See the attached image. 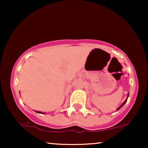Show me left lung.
Returning <instances> with one entry per match:
<instances>
[{
    "label": "left lung",
    "mask_w": 148,
    "mask_h": 148,
    "mask_svg": "<svg viewBox=\"0 0 148 148\" xmlns=\"http://www.w3.org/2000/svg\"><path fill=\"white\" fill-rule=\"evenodd\" d=\"M128 97H129V93H128V95H127V99H126V100H125V102H123V104H121V106H119L118 108H117V109H116V110H119V109H120V108H121V107H122V106H123V105H124V104H125V103H126V102H127V99H128Z\"/></svg>",
    "instance_id": "obj_1"
}]
</instances>
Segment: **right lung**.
<instances>
[{"instance_id": "add662e5", "label": "right lung", "mask_w": 148, "mask_h": 148, "mask_svg": "<svg viewBox=\"0 0 148 148\" xmlns=\"http://www.w3.org/2000/svg\"><path fill=\"white\" fill-rule=\"evenodd\" d=\"M35 112H38V113H40V114H44V112H40V111H36V110H35Z\"/></svg>"}]
</instances>
